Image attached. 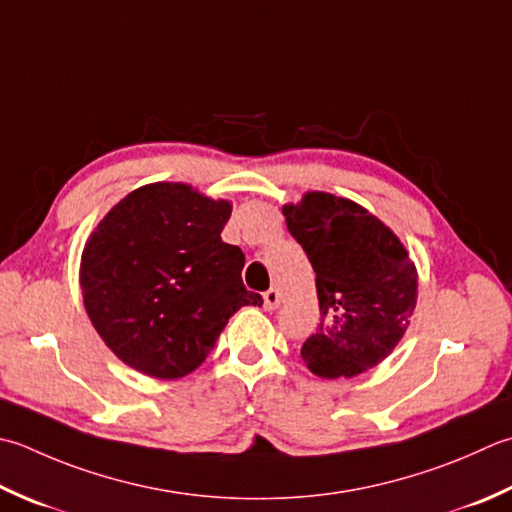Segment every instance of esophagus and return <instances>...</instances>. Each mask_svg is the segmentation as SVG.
<instances>
[{
	"label": "esophagus",
	"mask_w": 512,
	"mask_h": 512,
	"mask_svg": "<svg viewBox=\"0 0 512 512\" xmlns=\"http://www.w3.org/2000/svg\"><path fill=\"white\" fill-rule=\"evenodd\" d=\"M279 302H282V295H279L277 288H270L264 293V308L266 310H275L279 306Z\"/></svg>",
	"instance_id": "1"
}]
</instances>
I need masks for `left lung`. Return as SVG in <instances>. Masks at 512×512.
Returning <instances> with one entry per match:
<instances>
[{"label":"left lung","mask_w":512,"mask_h":512,"mask_svg":"<svg viewBox=\"0 0 512 512\" xmlns=\"http://www.w3.org/2000/svg\"><path fill=\"white\" fill-rule=\"evenodd\" d=\"M315 270L322 324L302 346L322 379L357 377L393 353L417 306V266L382 219L353 199L308 190L284 206Z\"/></svg>","instance_id":"1"}]
</instances>
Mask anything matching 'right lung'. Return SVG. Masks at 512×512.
<instances>
[{
  "label": "right lung",
  "instance_id": "obj_1",
  "mask_svg": "<svg viewBox=\"0 0 512 512\" xmlns=\"http://www.w3.org/2000/svg\"><path fill=\"white\" fill-rule=\"evenodd\" d=\"M233 213L182 182L135 188L88 235L79 286L90 324L137 373L179 379L204 364L228 319L262 297L244 253L222 242Z\"/></svg>",
  "mask_w": 512,
  "mask_h": 512
}]
</instances>
